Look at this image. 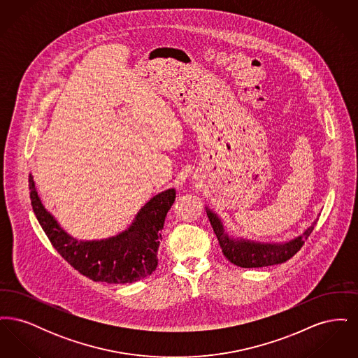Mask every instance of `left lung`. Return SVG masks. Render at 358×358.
I'll list each match as a JSON object with an SVG mask.
<instances>
[{
    "mask_svg": "<svg viewBox=\"0 0 358 358\" xmlns=\"http://www.w3.org/2000/svg\"><path fill=\"white\" fill-rule=\"evenodd\" d=\"M205 210L210 225L217 236L222 254L231 263L243 268L267 267V266L280 264L287 262L289 257H292L302 248V245L305 244V240L310 236V234L313 232L315 224L318 222V219H315L302 235L291 238L289 241L262 243V241H254L248 238H234L228 235L222 225V219L208 206H205Z\"/></svg>",
    "mask_w": 358,
    "mask_h": 358,
    "instance_id": "left-lung-1",
    "label": "left lung"
}]
</instances>
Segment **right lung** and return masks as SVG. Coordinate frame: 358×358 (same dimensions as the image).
Instances as JSON below:
<instances>
[{
  "label": "right lung",
  "instance_id": "1",
  "mask_svg": "<svg viewBox=\"0 0 358 358\" xmlns=\"http://www.w3.org/2000/svg\"><path fill=\"white\" fill-rule=\"evenodd\" d=\"M29 190L34 215L52 245L82 275L94 282L124 285L143 279L157 268L161 231L176 199L174 187L150 199L127 229L102 240H78L69 235L41 203L31 174Z\"/></svg>",
  "mask_w": 358,
  "mask_h": 358
}]
</instances>
